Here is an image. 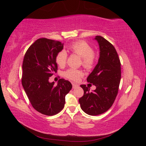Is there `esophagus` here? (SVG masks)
I'll list each match as a JSON object with an SVG mask.
<instances>
[{
    "label": "esophagus",
    "instance_id": "1",
    "mask_svg": "<svg viewBox=\"0 0 146 146\" xmlns=\"http://www.w3.org/2000/svg\"><path fill=\"white\" fill-rule=\"evenodd\" d=\"M72 88H77V87H78V85H77V84H76V83H72Z\"/></svg>",
    "mask_w": 146,
    "mask_h": 146
}]
</instances>
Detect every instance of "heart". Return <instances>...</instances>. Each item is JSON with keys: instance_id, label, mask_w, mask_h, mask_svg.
Here are the masks:
<instances>
[{"instance_id": "1", "label": "heart", "mask_w": 146, "mask_h": 146, "mask_svg": "<svg viewBox=\"0 0 146 146\" xmlns=\"http://www.w3.org/2000/svg\"><path fill=\"white\" fill-rule=\"evenodd\" d=\"M69 51L72 54H77L82 58V64L84 68L90 69L93 67L96 62V54L89 44L82 40L72 42L69 46ZM68 54L64 50H61L56 54L55 61L60 67H63L66 64ZM64 76L70 80L77 81L82 76L81 70L69 69L64 73Z\"/></svg>"}]
</instances>
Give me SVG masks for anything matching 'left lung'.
Segmentation results:
<instances>
[{"label": "left lung", "mask_w": 146, "mask_h": 146, "mask_svg": "<svg viewBox=\"0 0 146 146\" xmlns=\"http://www.w3.org/2000/svg\"><path fill=\"white\" fill-rule=\"evenodd\" d=\"M94 39L99 44L100 55L87 82L96 86V89L90 91L89 86L81 85L84 94L78 100L82 110L91 116L102 114L111 107L121 77V62L115 48L102 36H96Z\"/></svg>", "instance_id": "1"}]
</instances>
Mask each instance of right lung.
Masks as SVG:
<instances>
[{
	"label": "right lung",
	"instance_id": "obj_1",
	"mask_svg": "<svg viewBox=\"0 0 146 146\" xmlns=\"http://www.w3.org/2000/svg\"><path fill=\"white\" fill-rule=\"evenodd\" d=\"M64 44L47 38H39L26 52L23 64L22 85L32 107L43 114L53 116L64 107L65 96L72 89L68 80L60 78L54 85L49 77L57 71L56 54Z\"/></svg>",
	"mask_w": 146,
	"mask_h": 146
}]
</instances>
